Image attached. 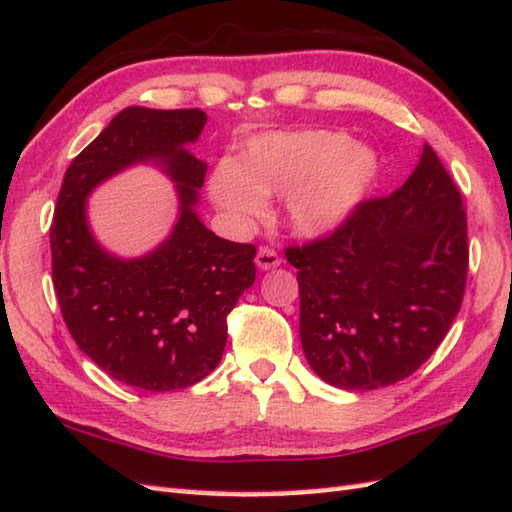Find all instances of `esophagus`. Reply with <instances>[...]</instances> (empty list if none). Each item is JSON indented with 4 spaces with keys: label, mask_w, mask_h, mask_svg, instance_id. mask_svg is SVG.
Returning a JSON list of instances; mask_svg holds the SVG:
<instances>
[{
    "label": "esophagus",
    "mask_w": 512,
    "mask_h": 512,
    "mask_svg": "<svg viewBox=\"0 0 512 512\" xmlns=\"http://www.w3.org/2000/svg\"><path fill=\"white\" fill-rule=\"evenodd\" d=\"M255 264L257 268H262V271H271V268H277L282 264V257L275 253L271 248H259L257 255H255Z\"/></svg>",
    "instance_id": "esophagus-1"
}]
</instances>
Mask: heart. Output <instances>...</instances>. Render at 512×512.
I'll return each instance as SVG.
<instances>
[{"mask_svg":"<svg viewBox=\"0 0 512 512\" xmlns=\"http://www.w3.org/2000/svg\"><path fill=\"white\" fill-rule=\"evenodd\" d=\"M378 156L345 132L300 129L257 136L239 163L224 159L210 174V199L241 226L266 215V197H286L297 235L322 237L340 228L367 199Z\"/></svg>","mask_w":512,"mask_h":512,"instance_id":"obj_1","label":"heart"}]
</instances>
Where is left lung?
I'll return each instance as SVG.
<instances>
[{
    "label": "left lung",
    "mask_w": 512,
    "mask_h": 512,
    "mask_svg": "<svg viewBox=\"0 0 512 512\" xmlns=\"http://www.w3.org/2000/svg\"><path fill=\"white\" fill-rule=\"evenodd\" d=\"M300 284V340L311 369L340 389L412 376L448 333L468 273L457 185L423 145L401 188L362 201L333 235L286 248Z\"/></svg>",
    "instance_id": "8db88e82"
}]
</instances>
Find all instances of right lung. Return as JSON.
<instances>
[{"label": "right lung", "instance_id": "1", "mask_svg": "<svg viewBox=\"0 0 512 512\" xmlns=\"http://www.w3.org/2000/svg\"><path fill=\"white\" fill-rule=\"evenodd\" d=\"M208 123L201 109L127 107L64 174L51 226L53 286L76 345L111 378L174 392L224 356L226 318L255 282V246L221 239L197 215L208 165L190 154ZM134 164L171 176L180 219L150 254L111 256L93 237L86 199Z\"/></svg>", "mask_w": 512, "mask_h": 512}]
</instances>
